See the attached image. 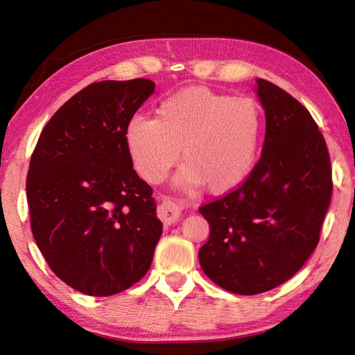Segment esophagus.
<instances>
[{
    "label": "esophagus",
    "mask_w": 355,
    "mask_h": 355,
    "mask_svg": "<svg viewBox=\"0 0 355 355\" xmlns=\"http://www.w3.org/2000/svg\"><path fill=\"white\" fill-rule=\"evenodd\" d=\"M180 215H182V209L170 200H164L158 206V217L164 224H175L179 221Z\"/></svg>",
    "instance_id": "34e87169"
}]
</instances>
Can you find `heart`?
Here are the masks:
<instances>
[{
	"instance_id": "obj_1",
	"label": "heart",
	"mask_w": 355,
	"mask_h": 355,
	"mask_svg": "<svg viewBox=\"0 0 355 355\" xmlns=\"http://www.w3.org/2000/svg\"><path fill=\"white\" fill-rule=\"evenodd\" d=\"M261 111L250 98H232L193 85L159 102L157 119L141 114L125 131L134 168L146 182L158 184L180 158L173 185L194 191L207 187L221 194L236 188L253 170Z\"/></svg>"
}]
</instances>
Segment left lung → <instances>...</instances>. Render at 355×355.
<instances>
[{
    "label": "left lung",
    "instance_id": "obj_1",
    "mask_svg": "<svg viewBox=\"0 0 355 355\" xmlns=\"http://www.w3.org/2000/svg\"><path fill=\"white\" fill-rule=\"evenodd\" d=\"M256 83L266 120L261 159L235 191L198 209L211 227L198 250L202 270L239 295L277 288L300 271L333 191L330 155L307 108L272 83Z\"/></svg>",
    "mask_w": 355,
    "mask_h": 355
}]
</instances>
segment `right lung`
Returning a JSON list of instances; mask_svg holds the SVG:
<instances>
[{
	"instance_id": "1",
	"label": "right lung",
	"mask_w": 355,
	"mask_h": 355,
	"mask_svg": "<svg viewBox=\"0 0 355 355\" xmlns=\"http://www.w3.org/2000/svg\"><path fill=\"white\" fill-rule=\"evenodd\" d=\"M155 83L101 81L51 117L30 161L31 232L51 270L92 297L131 288L162 233L152 188L138 178L125 131Z\"/></svg>"
}]
</instances>
